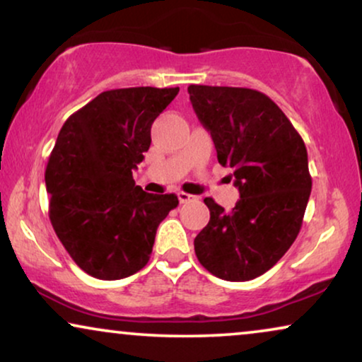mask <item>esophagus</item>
I'll list each match as a JSON object with an SVG mask.
<instances>
[{"label": "esophagus", "mask_w": 362, "mask_h": 362, "mask_svg": "<svg viewBox=\"0 0 362 362\" xmlns=\"http://www.w3.org/2000/svg\"><path fill=\"white\" fill-rule=\"evenodd\" d=\"M177 197H180V202L181 204H186V202H191V201H196V196L192 194H187V192H177Z\"/></svg>", "instance_id": "obj_1"}]
</instances>
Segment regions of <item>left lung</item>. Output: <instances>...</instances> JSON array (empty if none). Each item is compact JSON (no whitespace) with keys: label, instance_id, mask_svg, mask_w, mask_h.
I'll list each match as a JSON object with an SVG mask.
<instances>
[{"label":"left lung","instance_id":"obj_1","mask_svg":"<svg viewBox=\"0 0 362 362\" xmlns=\"http://www.w3.org/2000/svg\"><path fill=\"white\" fill-rule=\"evenodd\" d=\"M187 92L240 192L230 211L206 197L211 219L194 239L196 257L222 280L257 279L285 255L303 224L311 192L305 141L280 107L254 88L192 83Z\"/></svg>","mask_w":362,"mask_h":362}]
</instances>
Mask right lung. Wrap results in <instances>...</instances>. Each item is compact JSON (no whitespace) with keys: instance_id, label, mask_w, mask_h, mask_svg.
Instances as JSON below:
<instances>
[{"instance_id":"right-lung-1","label":"right lung","mask_w":362,"mask_h":362,"mask_svg":"<svg viewBox=\"0 0 362 362\" xmlns=\"http://www.w3.org/2000/svg\"><path fill=\"white\" fill-rule=\"evenodd\" d=\"M180 87L102 92L72 113L46 168L49 219L64 249L90 276L120 280L150 260L158 226L180 204L150 194L133 170L151 143V125Z\"/></svg>"}]
</instances>
